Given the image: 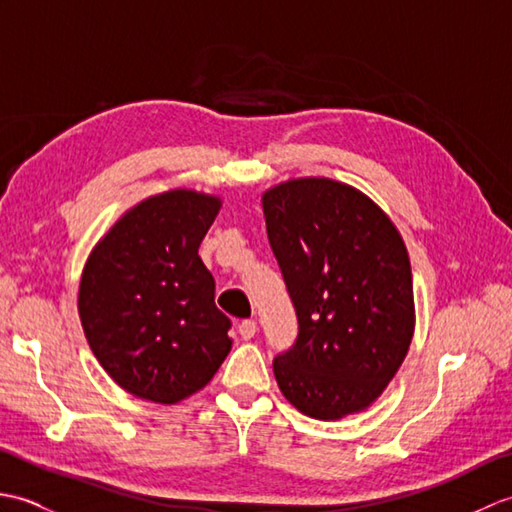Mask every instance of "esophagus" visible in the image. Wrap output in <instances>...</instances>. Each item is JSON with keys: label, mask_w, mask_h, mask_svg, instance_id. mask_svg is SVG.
I'll return each mask as SVG.
<instances>
[{"label": "esophagus", "mask_w": 512, "mask_h": 512, "mask_svg": "<svg viewBox=\"0 0 512 512\" xmlns=\"http://www.w3.org/2000/svg\"><path fill=\"white\" fill-rule=\"evenodd\" d=\"M237 330H239V336H242L244 341H250L255 336V332H257V323L253 319H246V321H242V323L237 325Z\"/></svg>", "instance_id": "34e87169"}]
</instances>
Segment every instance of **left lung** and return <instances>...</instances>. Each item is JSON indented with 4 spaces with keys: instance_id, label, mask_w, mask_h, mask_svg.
Here are the masks:
<instances>
[{
    "instance_id": "1",
    "label": "left lung",
    "mask_w": 512,
    "mask_h": 512,
    "mask_svg": "<svg viewBox=\"0 0 512 512\" xmlns=\"http://www.w3.org/2000/svg\"><path fill=\"white\" fill-rule=\"evenodd\" d=\"M262 206L299 321L295 345L273 361L281 394L317 420L367 409L405 361L416 323L398 228L330 178L281 182Z\"/></svg>"
}]
</instances>
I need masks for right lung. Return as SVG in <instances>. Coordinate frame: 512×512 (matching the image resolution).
Here are the masks:
<instances>
[{
	"instance_id": "add662e5",
	"label": "right lung",
	"mask_w": 512,
	"mask_h": 512,
	"mask_svg": "<svg viewBox=\"0 0 512 512\" xmlns=\"http://www.w3.org/2000/svg\"><path fill=\"white\" fill-rule=\"evenodd\" d=\"M222 200L173 189L138 202L85 262L79 317L101 367L129 394L173 405L231 352V319L198 255Z\"/></svg>"
}]
</instances>
